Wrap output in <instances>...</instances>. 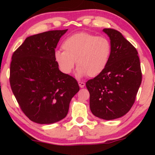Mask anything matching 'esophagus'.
Returning <instances> with one entry per match:
<instances>
[{
	"mask_svg": "<svg viewBox=\"0 0 155 155\" xmlns=\"http://www.w3.org/2000/svg\"><path fill=\"white\" fill-rule=\"evenodd\" d=\"M79 87L81 88H83L85 86V83L84 82H83V81H79Z\"/></svg>",
	"mask_w": 155,
	"mask_h": 155,
	"instance_id": "obj_1",
	"label": "esophagus"
}]
</instances>
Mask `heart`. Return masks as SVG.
<instances>
[{
  "label": "heart",
  "mask_w": 155,
  "mask_h": 155,
  "mask_svg": "<svg viewBox=\"0 0 155 155\" xmlns=\"http://www.w3.org/2000/svg\"><path fill=\"white\" fill-rule=\"evenodd\" d=\"M62 47L64 51H54L55 63L64 74H70L76 61L78 78L87 74L90 77L99 75L107 66L111 54V44L107 38L85 32L68 36Z\"/></svg>",
  "instance_id": "obj_1"
}]
</instances>
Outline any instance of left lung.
I'll list each match as a JSON object with an SVG mask.
<instances>
[{
    "label": "left lung",
    "mask_w": 155,
    "mask_h": 155,
    "mask_svg": "<svg viewBox=\"0 0 155 155\" xmlns=\"http://www.w3.org/2000/svg\"><path fill=\"white\" fill-rule=\"evenodd\" d=\"M109 37L111 54L101 74L87 81L90 107L95 117L105 120L120 118L130 111L141 83L138 51L120 32L103 30Z\"/></svg>",
    "instance_id": "obj_1"
}]
</instances>
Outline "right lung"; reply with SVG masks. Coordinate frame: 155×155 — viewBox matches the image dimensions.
<instances>
[{
	"mask_svg": "<svg viewBox=\"0 0 155 155\" xmlns=\"http://www.w3.org/2000/svg\"><path fill=\"white\" fill-rule=\"evenodd\" d=\"M50 31L28 37L14 52L10 84L22 111L33 122L52 124L66 117L77 81L59 70L55 48L66 33Z\"/></svg>",
	"mask_w": 155,
	"mask_h": 155,
	"instance_id": "right-lung-1",
	"label": "right lung"
}]
</instances>
